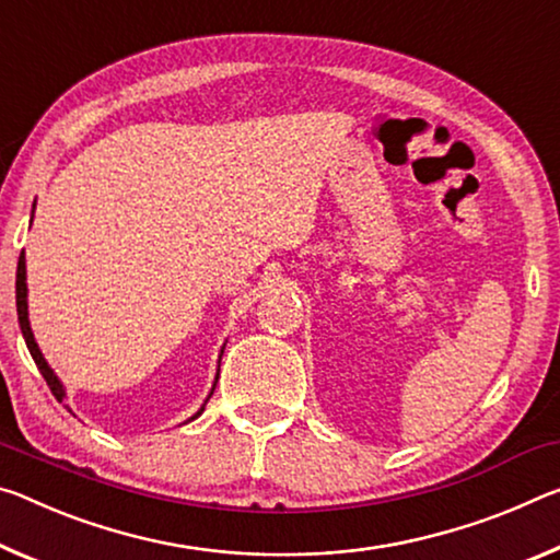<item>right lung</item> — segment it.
<instances>
[{
	"instance_id": "add662e5",
	"label": "right lung",
	"mask_w": 560,
	"mask_h": 560,
	"mask_svg": "<svg viewBox=\"0 0 560 560\" xmlns=\"http://www.w3.org/2000/svg\"><path fill=\"white\" fill-rule=\"evenodd\" d=\"M34 207H37V201H34ZM32 217H34V209H32ZM16 316H20V328H22L24 343H26V349H30L34 363H37L39 374H42L44 381H47V384H49L51 394H55V396L59 398V401H65V398H67V388H65V384H61V381H59V376L55 374V369H51L49 363H47V359H44V353L39 351V343L34 341V334H32V326H30V304H26V261H24V252H22V256H20V264H16ZM224 346H226V343H224ZM224 346H221V353H224ZM221 353H219V361H221ZM217 378H219V374H217ZM214 386H217V384H214ZM214 386H211V394H214ZM211 394H209V396H211ZM209 396H207V401H209ZM207 401H203V404H207ZM203 404H201L199 411L194 413L191 419H186V421L199 419L201 411H203Z\"/></svg>"
}]
</instances>
